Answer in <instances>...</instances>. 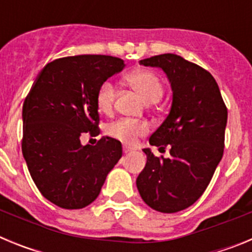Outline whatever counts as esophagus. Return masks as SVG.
Listing matches in <instances>:
<instances>
[{
	"label": "esophagus",
	"mask_w": 252,
	"mask_h": 252,
	"mask_svg": "<svg viewBox=\"0 0 252 252\" xmlns=\"http://www.w3.org/2000/svg\"><path fill=\"white\" fill-rule=\"evenodd\" d=\"M135 150V148H131V146H127V145H124V153H130V151H133Z\"/></svg>",
	"instance_id": "34e87169"
}]
</instances>
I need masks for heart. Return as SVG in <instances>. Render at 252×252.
<instances>
[{"mask_svg":"<svg viewBox=\"0 0 252 252\" xmlns=\"http://www.w3.org/2000/svg\"><path fill=\"white\" fill-rule=\"evenodd\" d=\"M128 83L141 94L146 102H157L161 98L164 88L160 78L153 70L137 69L126 77ZM116 98V87L111 81H106L99 86L95 95V104L103 113H110ZM107 132L115 139L125 144H135L139 137L149 132V125L139 120L121 119L108 125Z\"/></svg>","mask_w":252,"mask_h":252,"instance_id":"heart-1","label":"heart"}]
</instances>
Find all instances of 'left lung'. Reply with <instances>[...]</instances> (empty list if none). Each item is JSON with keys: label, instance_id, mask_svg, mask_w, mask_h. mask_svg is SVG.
Here are the masks:
<instances>
[{"label": "left lung", "instance_id": "8db88e82", "mask_svg": "<svg viewBox=\"0 0 252 252\" xmlns=\"http://www.w3.org/2000/svg\"><path fill=\"white\" fill-rule=\"evenodd\" d=\"M164 70L173 102L166 119L149 139L150 145L170 158L155 157L144 149L146 165L136 179L149 207L175 213L192 206L203 194L223 155L227 108L215 78L202 66L175 54L140 60Z\"/></svg>", "mask_w": 252, "mask_h": 252}]
</instances>
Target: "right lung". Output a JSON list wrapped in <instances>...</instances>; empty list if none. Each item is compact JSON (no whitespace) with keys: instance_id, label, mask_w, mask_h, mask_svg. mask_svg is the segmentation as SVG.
<instances>
[{"instance_id":"right-lung-1","label":"right lung","mask_w":252,"mask_h":252,"mask_svg":"<svg viewBox=\"0 0 252 252\" xmlns=\"http://www.w3.org/2000/svg\"><path fill=\"white\" fill-rule=\"evenodd\" d=\"M124 68V60L110 55L60 58L44 66L26 95L22 155L40 193L60 208L92 203L121 159L119 140L82 145L81 137L99 133L97 91Z\"/></svg>"}]
</instances>
